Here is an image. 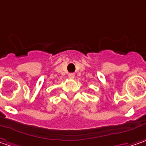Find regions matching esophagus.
Listing matches in <instances>:
<instances>
[{
  "mask_svg": "<svg viewBox=\"0 0 146 146\" xmlns=\"http://www.w3.org/2000/svg\"><path fill=\"white\" fill-rule=\"evenodd\" d=\"M74 77H75V74H74V73H69V74H68V78H71V79L74 78Z\"/></svg>",
  "mask_w": 146,
  "mask_h": 146,
  "instance_id": "obj_1",
  "label": "esophagus"
}]
</instances>
